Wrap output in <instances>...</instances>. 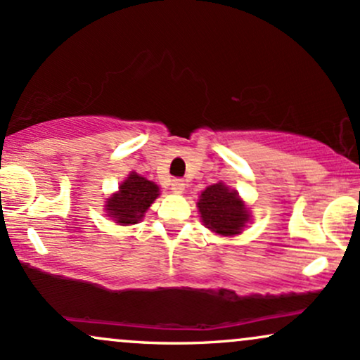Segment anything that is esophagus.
Here are the masks:
<instances>
[{
  "mask_svg": "<svg viewBox=\"0 0 360 360\" xmlns=\"http://www.w3.org/2000/svg\"><path fill=\"white\" fill-rule=\"evenodd\" d=\"M184 188H186V184H184V181L183 179H174L171 183V189L174 193H177V194H181L184 191Z\"/></svg>",
  "mask_w": 360,
  "mask_h": 360,
  "instance_id": "obj_1",
  "label": "esophagus"
}]
</instances>
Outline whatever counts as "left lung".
Masks as SVG:
<instances>
[{
    "label": "left lung",
    "instance_id": "8db88e82",
    "mask_svg": "<svg viewBox=\"0 0 360 360\" xmlns=\"http://www.w3.org/2000/svg\"><path fill=\"white\" fill-rule=\"evenodd\" d=\"M198 208L205 225L220 235L240 233L249 218L238 194L230 191L223 183L206 188L198 201Z\"/></svg>",
    "mask_w": 360,
    "mask_h": 360
}]
</instances>
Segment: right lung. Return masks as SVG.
Wrapping results in <instances>:
<instances>
[{"label":"right lung","instance_id":"obj_1","mask_svg":"<svg viewBox=\"0 0 360 360\" xmlns=\"http://www.w3.org/2000/svg\"><path fill=\"white\" fill-rule=\"evenodd\" d=\"M157 196H159V186L131 172L125 183L120 186V191L108 200L106 212L120 225H131L142 220L143 213L154 203Z\"/></svg>","mask_w":360,"mask_h":360}]
</instances>
